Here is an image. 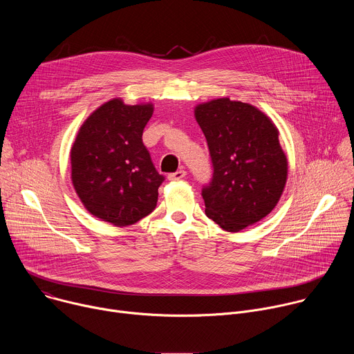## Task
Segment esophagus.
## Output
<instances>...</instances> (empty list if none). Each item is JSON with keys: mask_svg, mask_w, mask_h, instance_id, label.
<instances>
[{"mask_svg": "<svg viewBox=\"0 0 354 354\" xmlns=\"http://www.w3.org/2000/svg\"><path fill=\"white\" fill-rule=\"evenodd\" d=\"M186 176V171H176V172H174V174H169L168 175V179L169 180H180V179H183Z\"/></svg>", "mask_w": 354, "mask_h": 354, "instance_id": "1", "label": "esophagus"}]
</instances>
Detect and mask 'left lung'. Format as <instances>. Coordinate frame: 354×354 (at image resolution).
I'll list each match as a JSON object with an SVG mask.
<instances>
[{"label":"left lung","instance_id":"1","mask_svg":"<svg viewBox=\"0 0 354 354\" xmlns=\"http://www.w3.org/2000/svg\"><path fill=\"white\" fill-rule=\"evenodd\" d=\"M207 140L213 178L203 186L206 216L228 232L266 217L287 180L279 130L259 109L220 97L194 109Z\"/></svg>","mask_w":354,"mask_h":354}]
</instances>
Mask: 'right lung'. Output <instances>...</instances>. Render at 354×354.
I'll return each instance as SVG.
<instances>
[{"mask_svg":"<svg viewBox=\"0 0 354 354\" xmlns=\"http://www.w3.org/2000/svg\"><path fill=\"white\" fill-rule=\"evenodd\" d=\"M154 108L112 99L81 126L71 148V179L85 209L116 227L131 225L157 206L165 180L142 144Z\"/></svg>","mask_w":354,"mask_h":354,"instance_id":"obj_1","label":"right lung"}]
</instances>
